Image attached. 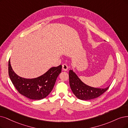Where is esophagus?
<instances>
[{"label": "esophagus", "mask_w": 128, "mask_h": 128, "mask_svg": "<svg viewBox=\"0 0 128 128\" xmlns=\"http://www.w3.org/2000/svg\"><path fill=\"white\" fill-rule=\"evenodd\" d=\"M62 69L64 70H68V66L66 64H64L62 65Z\"/></svg>", "instance_id": "34e87169"}]
</instances>
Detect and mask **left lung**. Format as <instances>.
Here are the masks:
<instances>
[{"instance_id": "obj_1", "label": "left lung", "mask_w": 128, "mask_h": 128, "mask_svg": "<svg viewBox=\"0 0 128 128\" xmlns=\"http://www.w3.org/2000/svg\"><path fill=\"white\" fill-rule=\"evenodd\" d=\"M70 86L73 93L78 98L88 100L96 98L104 93L109 88H96L83 83L73 70L69 71Z\"/></svg>"}]
</instances>
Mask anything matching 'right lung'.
Wrapping results in <instances>:
<instances>
[{"instance_id": "1", "label": "right lung", "mask_w": 128, "mask_h": 128, "mask_svg": "<svg viewBox=\"0 0 128 128\" xmlns=\"http://www.w3.org/2000/svg\"><path fill=\"white\" fill-rule=\"evenodd\" d=\"M62 65L50 68L41 76L34 78H23L13 70L10 60L8 73L13 85L19 93L32 100H40L48 96L53 90L56 80L62 71Z\"/></svg>"}]
</instances>
